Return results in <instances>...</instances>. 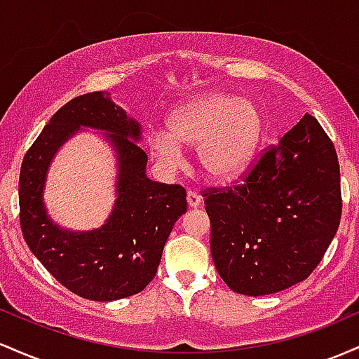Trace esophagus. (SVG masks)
Here are the masks:
<instances>
[{
    "mask_svg": "<svg viewBox=\"0 0 359 359\" xmlns=\"http://www.w3.org/2000/svg\"><path fill=\"white\" fill-rule=\"evenodd\" d=\"M187 200H188V205H190L191 208L200 207V203H201V196L198 195V193L193 191V190H188L187 191Z\"/></svg>",
    "mask_w": 359,
    "mask_h": 359,
    "instance_id": "esophagus-1",
    "label": "esophagus"
}]
</instances>
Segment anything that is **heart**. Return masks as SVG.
Listing matches in <instances>:
<instances>
[{"label": "heart", "mask_w": 359, "mask_h": 359, "mask_svg": "<svg viewBox=\"0 0 359 359\" xmlns=\"http://www.w3.org/2000/svg\"><path fill=\"white\" fill-rule=\"evenodd\" d=\"M168 132H156L151 147L164 166L178 168L180 146L196 147L201 171L210 180L239 176L255 154L261 135V114L256 104L232 93L215 91L176 110Z\"/></svg>", "instance_id": "b5f03b06"}]
</instances>
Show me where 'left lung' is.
Here are the masks:
<instances>
[{"label": "left lung", "instance_id": "obj_1", "mask_svg": "<svg viewBox=\"0 0 359 359\" xmlns=\"http://www.w3.org/2000/svg\"><path fill=\"white\" fill-rule=\"evenodd\" d=\"M203 196L213 263L227 287L249 297L281 292L310 276L339 227L336 149L305 114L243 183Z\"/></svg>", "mask_w": 359, "mask_h": 359}]
</instances>
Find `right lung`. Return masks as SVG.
<instances>
[{"mask_svg": "<svg viewBox=\"0 0 359 359\" xmlns=\"http://www.w3.org/2000/svg\"><path fill=\"white\" fill-rule=\"evenodd\" d=\"M79 126L103 130L117 152V200L100 229L72 233L51 222L41 193L57 149ZM140 126L102 91L76 96L54 114L20 169L23 239L60 285L83 299L111 302L142 292L158 271L164 244L187 212V191L146 176Z\"/></svg>", "mask_w": 359, "mask_h": 359, "instance_id": "right-lung-1", "label": "right lung"}]
</instances>
